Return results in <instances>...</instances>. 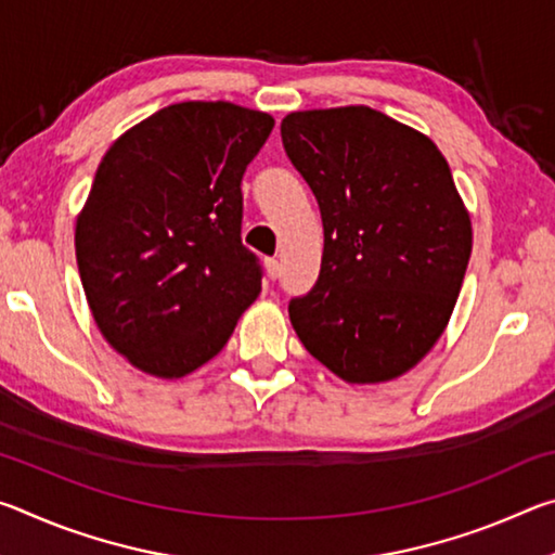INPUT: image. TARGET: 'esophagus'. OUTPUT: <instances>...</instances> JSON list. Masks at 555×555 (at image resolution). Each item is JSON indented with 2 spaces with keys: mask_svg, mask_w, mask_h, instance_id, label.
I'll return each instance as SVG.
<instances>
[{
  "mask_svg": "<svg viewBox=\"0 0 555 555\" xmlns=\"http://www.w3.org/2000/svg\"><path fill=\"white\" fill-rule=\"evenodd\" d=\"M264 264H267V276H269L271 281H276V279H279V274H281L279 261H276V259H267Z\"/></svg>",
  "mask_w": 555,
  "mask_h": 555,
  "instance_id": "1",
  "label": "esophagus"
}]
</instances>
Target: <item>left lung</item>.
I'll return each mask as SVG.
<instances>
[{
	"mask_svg": "<svg viewBox=\"0 0 555 555\" xmlns=\"http://www.w3.org/2000/svg\"><path fill=\"white\" fill-rule=\"evenodd\" d=\"M281 139L325 234L321 274L288 304L291 325L340 379H397L443 335L473 251L446 156L364 105L291 112Z\"/></svg>",
	"mask_w": 555,
	"mask_h": 555,
	"instance_id": "8db88e82",
	"label": "left lung"
}]
</instances>
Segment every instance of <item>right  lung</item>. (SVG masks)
<instances>
[{
  "instance_id": "right-lung-1",
  "label": "right lung",
  "mask_w": 555,
  "mask_h": 555,
  "mask_svg": "<svg viewBox=\"0 0 555 555\" xmlns=\"http://www.w3.org/2000/svg\"><path fill=\"white\" fill-rule=\"evenodd\" d=\"M271 129L267 112L178 102L102 156L75 257L102 337L137 370L181 379L203 367L257 300L240 185Z\"/></svg>"
}]
</instances>
